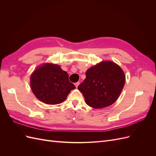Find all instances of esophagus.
Listing matches in <instances>:
<instances>
[{
    "label": "esophagus",
    "mask_w": 156,
    "mask_h": 156,
    "mask_svg": "<svg viewBox=\"0 0 156 156\" xmlns=\"http://www.w3.org/2000/svg\"><path fill=\"white\" fill-rule=\"evenodd\" d=\"M79 84H80V83H79V82H77V83H75V87L77 88V87H78V86L79 85Z\"/></svg>",
    "instance_id": "34e87169"
}]
</instances>
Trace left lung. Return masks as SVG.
Segmentation results:
<instances>
[{
  "mask_svg": "<svg viewBox=\"0 0 156 156\" xmlns=\"http://www.w3.org/2000/svg\"><path fill=\"white\" fill-rule=\"evenodd\" d=\"M125 82V73L119 65L110 60H103L87 69L86 79L77 88L88 106L102 108L118 100Z\"/></svg>",
  "mask_w": 156,
  "mask_h": 156,
  "instance_id": "obj_1",
  "label": "left lung"
}]
</instances>
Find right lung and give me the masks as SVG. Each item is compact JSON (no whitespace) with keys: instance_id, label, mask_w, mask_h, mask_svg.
<instances>
[{"instance_id":"1","label":"right lung","mask_w":156,"mask_h":156,"mask_svg":"<svg viewBox=\"0 0 156 156\" xmlns=\"http://www.w3.org/2000/svg\"><path fill=\"white\" fill-rule=\"evenodd\" d=\"M68 77V73L59 65L43 63L30 75L32 91L37 99L45 104H59L66 100L72 90L75 88Z\"/></svg>"}]
</instances>
